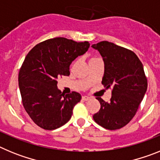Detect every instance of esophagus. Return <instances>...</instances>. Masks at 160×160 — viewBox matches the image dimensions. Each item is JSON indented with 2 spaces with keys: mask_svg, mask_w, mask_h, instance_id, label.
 Here are the masks:
<instances>
[{
  "mask_svg": "<svg viewBox=\"0 0 160 160\" xmlns=\"http://www.w3.org/2000/svg\"><path fill=\"white\" fill-rule=\"evenodd\" d=\"M82 100H84V101H87V100H89L90 98V97H88V96H82Z\"/></svg>",
  "mask_w": 160,
  "mask_h": 160,
  "instance_id": "34e87169",
  "label": "esophagus"
}]
</instances>
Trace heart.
<instances>
[{"instance_id":"obj_1","label":"heart","mask_w":160,"mask_h":160,"mask_svg":"<svg viewBox=\"0 0 160 160\" xmlns=\"http://www.w3.org/2000/svg\"><path fill=\"white\" fill-rule=\"evenodd\" d=\"M91 59H94V58H91Z\"/></svg>"}]
</instances>
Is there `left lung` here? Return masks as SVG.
<instances>
[{
  "label": "left lung",
  "mask_w": 160,
  "mask_h": 160,
  "mask_svg": "<svg viewBox=\"0 0 160 160\" xmlns=\"http://www.w3.org/2000/svg\"><path fill=\"white\" fill-rule=\"evenodd\" d=\"M92 47L104 61L102 84L112 88L109 102L96 98L101 107L93 118L107 130L120 129L134 118L147 91L148 79L143 66L134 52L112 42L103 41Z\"/></svg>",
  "instance_id": "obj_1"
}]
</instances>
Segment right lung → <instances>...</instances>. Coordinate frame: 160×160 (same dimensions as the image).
<instances>
[{"label": "right lung", "mask_w": 160, "mask_h": 160, "mask_svg": "<svg viewBox=\"0 0 160 160\" xmlns=\"http://www.w3.org/2000/svg\"><path fill=\"white\" fill-rule=\"evenodd\" d=\"M89 47L88 42L54 38L36 45L26 55L18 74L22 104L42 129H57L71 118L82 96L75 91L65 95L58 89L57 79L70 75L72 62Z\"/></svg>", "instance_id": "add662e5"}]
</instances>
